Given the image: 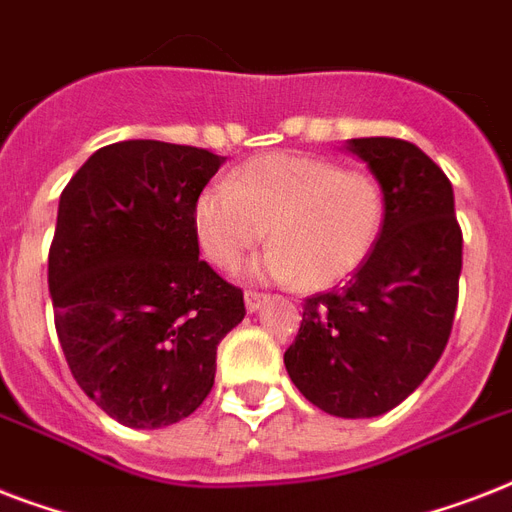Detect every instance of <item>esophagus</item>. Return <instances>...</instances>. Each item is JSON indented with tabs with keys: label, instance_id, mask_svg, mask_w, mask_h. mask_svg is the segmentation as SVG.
Here are the masks:
<instances>
[{
	"label": "esophagus",
	"instance_id": "obj_1",
	"mask_svg": "<svg viewBox=\"0 0 512 512\" xmlns=\"http://www.w3.org/2000/svg\"><path fill=\"white\" fill-rule=\"evenodd\" d=\"M265 300H268V295H263V292H255V289H247V292H244V305H247L249 313L260 311Z\"/></svg>",
	"mask_w": 512,
	"mask_h": 512
}]
</instances>
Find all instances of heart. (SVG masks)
Wrapping results in <instances>:
<instances>
[{
    "label": "heart",
    "mask_w": 512,
    "mask_h": 512,
    "mask_svg": "<svg viewBox=\"0 0 512 512\" xmlns=\"http://www.w3.org/2000/svg\"><path fill=\"white\" fill-rule=\"evenodd\" d=\"M207 260L233 271L263 239L271 247L252 276L305 289H329L366 263L385 225V193L369 172L332 159L263 154L201 188L191 212Z\"/></svg>",
    "instance_id": "b5f03b06"
}]
</instances>
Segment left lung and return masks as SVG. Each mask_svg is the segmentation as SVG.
Returning a JSON list of instances; mask_svg holds the SVG:
<instances>
[{"label":"left lung","mask_w":512,"mask_h":512,"mask_svg":"<svg viewBox=\"0 0 512 512\" xmlns=\"http://www.w3.org/2000/svg\"><path fill=\"white\" fill-rule=\"evenodd\" d=\"M385 193V225L353 279L305 300L289 377L335 417H377L417 390L452 335L462 231L449 177L414 143L356 138Z\"/></svg>","instance_id":"8db88e82"}]
</instances>
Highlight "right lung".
<instances>
[{
	"mask_svg": "<svg viewBox=\"0 0 512 512\" xmlns=\"http://www.w3.org/2000/svg\"><path fill=\"white\" fill-rule=\"evenodd\" d=\"M225 156L162 140L95 151L60 193L55 332L79 388L127 428L193 414L244 295L199 260L191 212Z\"/></svg>",
	"mask_w": 512,
	"mask_h": 512,
	"instance_id": "obj_1",
	"label": "right lung"
}]
</instances>
